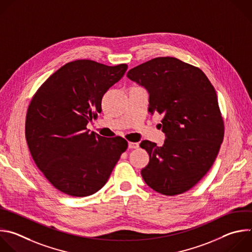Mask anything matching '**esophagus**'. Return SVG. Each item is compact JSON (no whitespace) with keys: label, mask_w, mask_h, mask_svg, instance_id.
I'll return each mask as SVG.
<instances>
[{"label":"esophagus","mask_w":252,"mask_h":252,"mask_svg":"<svg viewBox=\"0 0 252 252\" xmlns=\"http://www.w3.org/2000/svg\"><path fill=\"white\" fill-rule=\"evenodd\" d=\"M128 147H129V148H138V147H139V143H138V142L128 141Z\"/></svg>","instance_id":"1"}]
</instances>
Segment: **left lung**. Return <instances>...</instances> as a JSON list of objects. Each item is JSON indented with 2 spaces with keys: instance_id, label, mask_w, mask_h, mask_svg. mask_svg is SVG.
I'll list each match as a JSON object with an SVG mask.
<instances>
[{
  "instance_id": "1",
  "label": "left lung",
  "mask_w": 252,
  "mask_h": 252,
  "mask_svg": "<svg viewBox=\"0 0 252 252\" xmlns=\"http://www.w3.org/2000/svg\"><path fill=\"white\" fill-rule=\"evenodd\" d=\"M126 76L149 93L148 111L162 117L163 146L143 140L149 154L141 170L154 191L175 196L193 188L211 169L224 135L218 96L206 74L175 57H156Z\"/></svg>"
}]
</instances>
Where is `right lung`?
<instances>
[{
    "mask_svg": "<svg viewBox=\"0 0 252 252\" xmlns=\"http://www.w3.org/2000/svg\"><path fill=\"white\" fill-rule=\"evenodd\" d=\"M126 69L125 63L75 60L53 73L33 95L26 117L28 146L58 191L72 197L95 194L126 150L125 138L87 130V124L102 112L103 96Z\"/></svg>",
    "mask_w": 252,
    "mask_h": 252,
    "instance_id": "add662e5",
    "label": "right lung"
}]
</instances>
